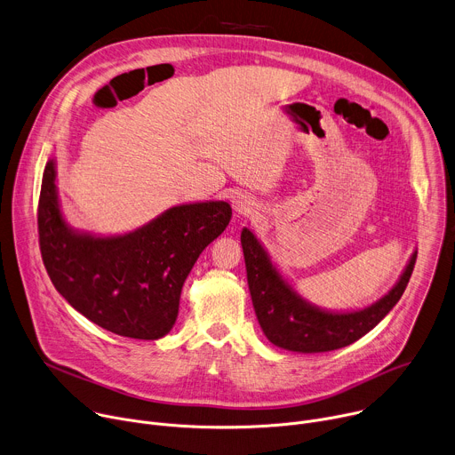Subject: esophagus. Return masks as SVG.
<instances>
[{"mask_svg": "<svg viewBox=\"0 0 455 455\" xmlns=\"http://www.w3.org/2000/svg\"><path fill=\"white\" fill-rule=\"evenodd\" d=\"M251 202L246 198V196H237L234 200V209L239 212V214H248L251 211Z\"/></svg>", "mask_w": 455, "mask_h": 455, "instance_id": "1", "label": "esophagus"}]
</instances>
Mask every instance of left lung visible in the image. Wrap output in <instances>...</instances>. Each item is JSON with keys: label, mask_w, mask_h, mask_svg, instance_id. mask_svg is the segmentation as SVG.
I'll use <instances>...</instances> for the list:
<instances>
[{"label": "left lung", "mask_w": 455, "mask_h": 455, "mask_svg": "<svg viewBox=\"0 0 455 455\" xmlns=\"http://www.w3.org/2000/svg\"><path fill=\"white\" fill-rule=\"evenodd\" d=\"M241 244L251 304L263 333L272 344L297 353L340 349L369 333L402 299L418 257L414 251L398 284L372 306L353 313H330L304 302L281 279L265 248L248 228L241 232Z\"/></svg>", "instance_id": "left-lung-1"}]
</instances>
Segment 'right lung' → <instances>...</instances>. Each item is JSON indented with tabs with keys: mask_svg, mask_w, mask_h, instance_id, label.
<instances>
[{
	"mask_svg": "<svg viewBox=\"0 0 455 455\" xmlns=\"http://www.w3.org/2000/svg\"><path fill=\"white\" fill-rule=\"evenodd\" d=\"M230 218L228 204L207 202L172 207L118 237L76 234L62 221L50 160L37 205L39 248L52 284L72 307L115 335L156 340L172 330L188 272Z\"/></svg>",
	"mask_w": 455,
	"mask_h": 455,
	"instance_id": "add662e5",
	"label": "right lung"
}]
</instances>
